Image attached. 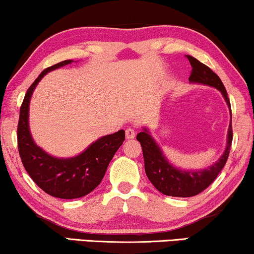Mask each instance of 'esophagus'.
I'll list each match as a JSON object with an SVG mask.
<instances>
[{
  "label": "esophagus",
  "mask_w": 254,
  "mask_h": 254,
  "mask_svg": "<svg viewBox=\"0 0 254 254\" xmlns=\"http://www.w3.org/2000/svg\"><path fill=\"white\" fill-rule=\"evenodd\" d=\"M126 137L128 139H131L135 137V130L133 129V128H127L126 129Z\"/></svg>",
  "instance_id": "obj_1"
}]
</instances>
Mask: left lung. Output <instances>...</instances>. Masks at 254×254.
<instances>
[{
    "instance_id": "8db88e82",
    "label": "left lung",
    "mask_w": 254,
    "mask_h": 254,
    "mask_svg": "<svg viewBox=\"0 0 254 254\" xmlns=\"http://www.w3.org/2000/svg\"><path fill=\"white\" fill-rule=\"evenodd\" d=\"M190 62L191 74L189 81L193 83L207 84L214 87L221 91L228 106H229L230 115V101L221 79L203 63L192 56L187 55ZM136 139L141 143L143 158H144V168L146 176H148L152 185L156 187L158 191L166 196L172 197H192L204 191L211 183L216 179L219 173L222 171L229 156L231 142H233V129L231 124L229 125L227 137V146L221 158L213 164L211 167L200 171H181L168 163L166 157L164 156L160 146L154 142L150 131L144 128L141 133L136 136Z\"/></svg>"
}]
</instances>
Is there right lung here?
<instances>
[{
    "label": "right lung",
    "mask_w": 254,
    "mask_h": 254,
    "mask_svg": "<svg viewBox=\"0 0 254 254\" xmlns=\"http://www.w3.org/2000/svg\"><path fill=\"white\" fill-rule=\"evenodd\" d=\"M72 63L63 61L47 67L28 88L20 106L17 139L19 156L25 170L35 185L50 196L74 199L91 192L104 178L109 163L125 141V130L103 136L79 156L56 158L50 156L33 141L28 127L29 100L36 84L48 72Z\"/></svg>",
    "instance_id": "obj_1"
}]
</instances>
